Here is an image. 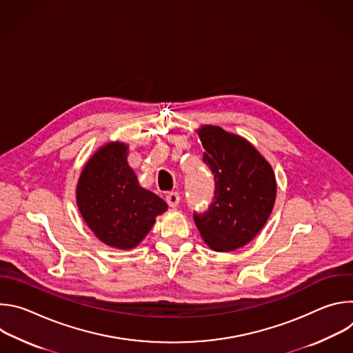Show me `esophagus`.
<instances>
[{
	"instance_id": "esophagus-1",
	"label": "esophagus",
	"mask_w": 353,
	"mask_h": 353,
	"mask_svg": "<svg viewBox=\"0 0 353 353\" xmlns=\"http://www.w3.org/2000/svg\"><path fill=\"white\" fill-rule=\"evenodd\" d=\"M166 203H168L169 207H172V208L177 207L179 203H180V195H179V192H176V191L168 192V194H166Z\"/></svg>"
}]
</instances>
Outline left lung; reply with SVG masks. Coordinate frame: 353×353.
<instances>
[{
  "mask_svg": "<svg viewBox=\"0 0 353 353\" xmlns=\"http://www.w3.org/2000/svg\"><path fill=\"white\" fill-rule=\"evenodd\" d=\"M198 137L215 191L207 211L194 212V222L212 250L233 251L253 240L271 215L274 170L248 141L221 127L204 125Z\"/></svg>",
  "mask_w": 353,
  "mask_h": 353,
  "instance_id": "8db88e82",
  "label": "left lung"
}]
</instances>
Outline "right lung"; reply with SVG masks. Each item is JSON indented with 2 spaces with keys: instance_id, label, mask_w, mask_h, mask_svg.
<instances>
[{
  "instance_id": "obj_1",
  "label": "right lung",
  "mask_w": 353,
  "mask_h": 353,
  "mask_svg": "<svg viewBox=\"0 0 353 353\" xmlns=\"http://www.w3.org/2000/svg\"><path fill=\"white\" fill-rule=\"evenodd\" d=\"M79 212L92 232L116 248L135 247L168 210L165 201L138 184L127 163V145L112 142L86 163L77 187Z\"/></svg>"
}]
</instances>
